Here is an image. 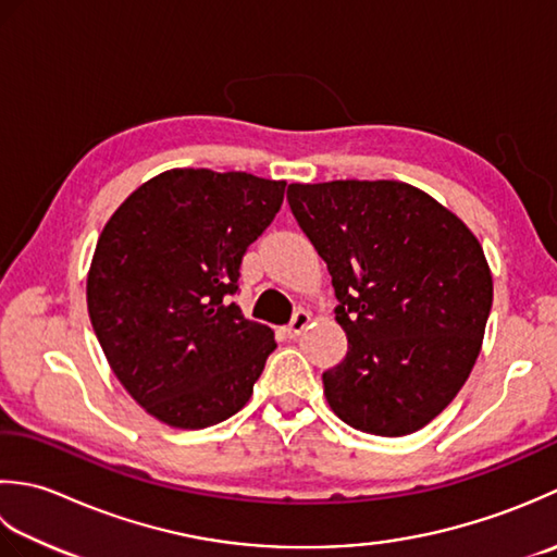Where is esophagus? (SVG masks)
I'll list each match as a JSON object with an SVG mask.
<instances>
[{
    "label": "esophagus",
    "mask_w": 557,
    "mask_h": 557,
    "mask_svg": "<svg viewBox=\"0 0 557 557\" xmlns=\"http://www.w3.org/2000/svg\"><path fill=\"white\" fill-rule=\"evenodd\" d=\"M312 322V314L308 312V310H298L293 314V320H290V324L286 326V334H288V338H295V336H300L305 329H308V324Z\"/></svg>",
    "instance_id": "1"
}]
</instances>
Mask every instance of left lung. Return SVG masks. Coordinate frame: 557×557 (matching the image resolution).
<instances>
[{
    "label": "left lung",
    "mask_w": 557,
    "mask_h": 557,
    "mask_svg": "<svg viewBox=\"0 0 557 557\" xmlns=\"http://www.w3.org/2000/svg\"><path fill=\"white\" fill-rule=\"evenodd\" d=\"M336 295L348 354L322 374L350 428L401 437L440 416L481 354L493 274L457 213L396 180L288 185Z\"/></svg>",
    "instance_id": "1"
}]
</instances>
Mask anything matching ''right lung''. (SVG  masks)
Listing matches in <instances>:
<instances>
[{"mask_svg": "<svg viewBox=\"0 0 557 557\" xmlns=\"http://www.w3.org/2000/svg\"><path fill=\"white\" fill-rule=\"evenodd\" d=\"M283 191L286 180L173 168L136 187L100 233L90 324L122 387L161 423L209 428L252 396L274 332L228 300Z\"/></svg>", "mask_w": 557, "mask_h": 557, "instance_id": "1", "label": "right lung"}]
</instances>
